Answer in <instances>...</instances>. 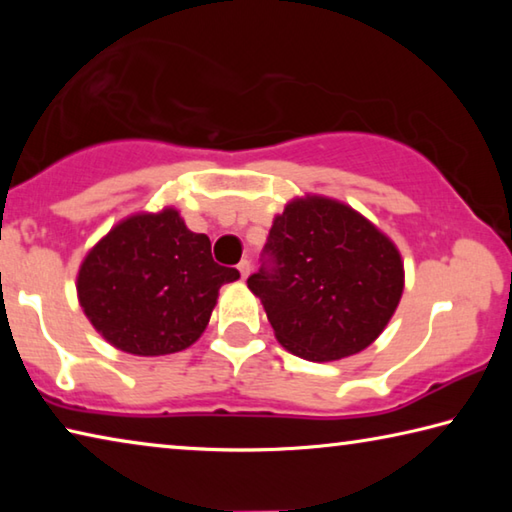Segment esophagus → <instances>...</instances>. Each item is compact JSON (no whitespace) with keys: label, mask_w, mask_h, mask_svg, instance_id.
Returning a JSON list of instances; mask_svg holds the SVG:
<instances>
[{"label":"esophagus","mask_w":512,"mask_h":512,"mask_svg":"<svg viewBox=\"0 0 512 512\" xmlns=\"http://www.w3.org/2000/svg\"><path fill=\"white\" fill-rule=\"evenodd\" d=\"M239 275H241V280H246V277L250 275V268H253V266H250V262H248V259H241V262H239Z\"/></svg>","instance_id":"obj_1"}]
</instances>
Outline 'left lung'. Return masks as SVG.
Returning <instances> with one entry per match:
<instances>
[{
	"mask_svg": "<svg viewBox=\"0 0 512 512\" xmlns=\"http://www.w3.org/2000/svg\"><path fill=\"white\" fill-rule=\"evenodd\" d=\"M282 348L336 361L377 339L404 289L391 239L352 207L307 196L275 216L262 266L248 277Z\"/></svg>",
	"mask_w": 512,
	"mask_h": 512,
	"instance_id": "8db88e82",
	"label": "left lung"
}]
</instances>
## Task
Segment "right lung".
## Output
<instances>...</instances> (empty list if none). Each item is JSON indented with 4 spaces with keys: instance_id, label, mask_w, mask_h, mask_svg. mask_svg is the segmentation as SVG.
<instances>
[{
    "instance_id": "1",
    "label": "right lung",
    "mask_w": 512,
    "mask_h": 512,
    "mask_svg": "<svg viewBox=\"0 0 512 512\" xmlns=\"http://www.w3.org/2000/svg\"><path fill=\"white\" fill-rule=\"evenodd\" d=\"M205 235L176 210L135 214L115 225L81 264L76 291L94 329L117 350L160 357L192 345L210 323L223 284Z\"/></svg>"
}]
</instances>
